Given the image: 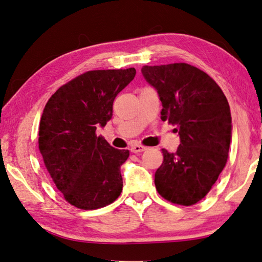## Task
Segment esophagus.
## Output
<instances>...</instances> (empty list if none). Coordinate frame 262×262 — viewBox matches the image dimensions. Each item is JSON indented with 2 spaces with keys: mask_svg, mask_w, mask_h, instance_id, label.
<instances>
[{
  "mask_svg": "<svg viewBox=\"0 0 262 262\" xmlns=\"http://www.w3.org/2000/svg\"><path fill=\"white\" fill-rule=\"evenodd\" d=\"M145 150H146V146L141 145V144H134L130 146V151L134 152V154H139V152L145 151Z\"/></svg>",
  "mask_w": 262,
  "mask_h": 262,
  "instance_id": "obj_1",
  "label": "esophagus"
}]
</instances>
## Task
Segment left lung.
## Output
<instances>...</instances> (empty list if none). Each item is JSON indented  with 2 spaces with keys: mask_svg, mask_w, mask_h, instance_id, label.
I'll return each mask as SVG.
<instances>
[{
  "mask_svg": "<svg viewBox=\"0 0 262 262\" xmlns=\"http://www.w3.org/2000/svg\"><path fill=\"white\" fill-rule=\"evenodd\" d=\"M159 94L161 119L175 126L177 152L163 149L155 184L161 197L191 206L206 196L225 168L231 139V115L225 94L204 71L187 63L143 66Z\"/></svg>",
  "mask_w": 262,
  "mask_h": 262,
  "instance_id": "obj_1",
  "label": "left lung"
}]
</instances>
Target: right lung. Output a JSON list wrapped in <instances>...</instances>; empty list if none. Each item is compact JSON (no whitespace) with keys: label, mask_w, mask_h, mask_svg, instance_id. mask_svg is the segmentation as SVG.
<instances>
[{"label":"right lung","mask_w":262,"mask_h":262,"mask_svg":"<svg viewBox=\"0 0 262 262\" xmlns=\"http://www.w3.org/2000/svg\"><path fill=\"white\" fill-rule=\"evenodd\" d=\"M136 70H95L57 89L39 126V150L65 201L80 210L110 205L122 191L120 166L129 151L112 147L96 135L112 117L117 95Z\"/></svg>","instance_id":"1"}]
</instances>
